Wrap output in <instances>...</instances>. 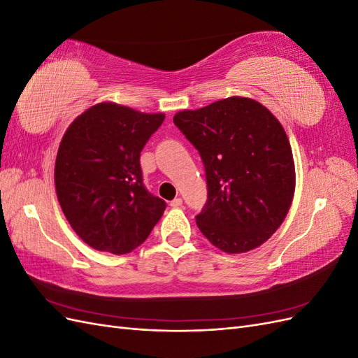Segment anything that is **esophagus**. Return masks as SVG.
Returning a JSON list of instances; mask_svg holds the SVG:
<instances>
[{"instance_id":"34e87169","label":"esophagus","mask_w":358,"mask_h":358,"mask_svg":"<svg viewBox=\"0 0 358 358\" xmlns=\"http://www.w3.org/2000/svg\"><path fill=\"white\" fill-rule=\"evenodd\" d=\"M170 206H171V208H180V206H182V199L178 197V199H175V200H171V201H170Z\"/></svg>"}]
</instances>
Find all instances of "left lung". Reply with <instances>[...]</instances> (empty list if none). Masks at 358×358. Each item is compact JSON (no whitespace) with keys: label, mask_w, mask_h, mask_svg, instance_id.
<instances>
[{"label":"left lung","mask_w":358,"mask_h":358,"mask_svg":"<svg viewBox=\"0 0 358 358\" xmlns=\"http://www.w3.org/2000/svg\"><path fill=\"white\" fill-rule=\"evenodd\" d=\"M173 122L196 146L208 180L197 227L227 254L252 251L284 222L296 189V169L284 127L267 107L229 96Z\"/></svg>","instance_id":"1"}]
</instances>
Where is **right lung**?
Instances as JSON below:
<instances>
[{"label":"right lung","instance_id":"right-lung-1","mask_svg":"<svg viewBox=\"0 0 358 358\" xmlns=\"http://www.w3.org/2000/svg\"><path fill=\"white\" fill-rule=\"evenodd\" d=\"M164 117L104 101L64 133L55 161L57 197L71 229L96 251L131 252L164 213V200L146 191L140 169V152Z\"/></svg>","mask_w":358,"mask_h":358}]
</instances>
